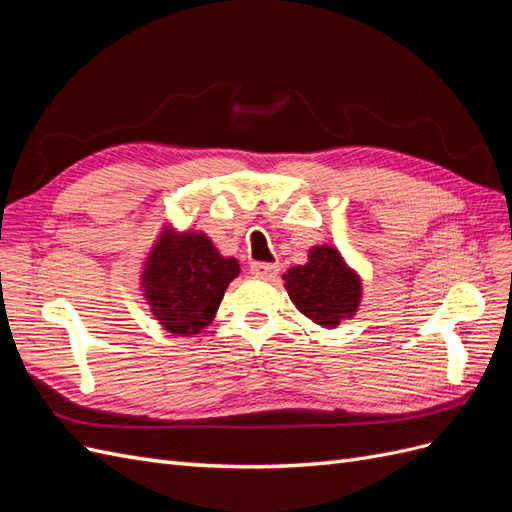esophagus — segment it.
I'll return each instance as SVG.
<instances>
[{"label": "esophagus", "mask_w": 512, "mask_h": 512, "mask_svg": "<svg viewBox=\"0 0 512 512\" xmlns=\"http://www.w3.org/2000/svg\"><path fill=\"white\" fill-rule=\"evenodd\" d=\"M250 271L254 277H260V280H275L277 273H280V267L271 265V262H254Z\"/></svg>", "instance_id": "esophagus-1"}]
</instances>
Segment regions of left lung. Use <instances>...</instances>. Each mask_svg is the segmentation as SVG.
Listing matches in <instances>:
<instances>
[{
	"instance_id": "left-lung-1",
	"label": "left lung",
	"mask_w": 512,
	"mask_h": 512,
	"mask_svg": "<svg viewBox=\"0 0 512 512\" xmlns=\"http://www.w3.org/2000/svg\"><path fill=\"white\" fill-rule=\"evenodd\" d=\"M284 280L290 301L320 327H337L361 301L359 275L346 267L342 254L331 245L314 247L307 265L288 269Z\"/></svg>"
}]
</instances>
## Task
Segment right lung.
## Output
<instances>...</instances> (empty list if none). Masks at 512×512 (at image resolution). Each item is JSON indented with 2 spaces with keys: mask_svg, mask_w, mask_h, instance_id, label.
<instances>
[{
  "mask_svg": "<svg viewBox=\"0 0 512 512\" xmlns=\"http://www.w3.org/2000/svg\"><path fill=\"white\" fill-rule=\"evenodd\" d=\"M237 275L239 262L224 258L203 232L164 230L143 271L145 299L166 331L194 335L213 320Z\"/></svg>",
  "mask_w": 512,
  "mask_h": 512,
  "instance_id": "right-lung-1",
  "label": "right lung"
}]
</instances>
